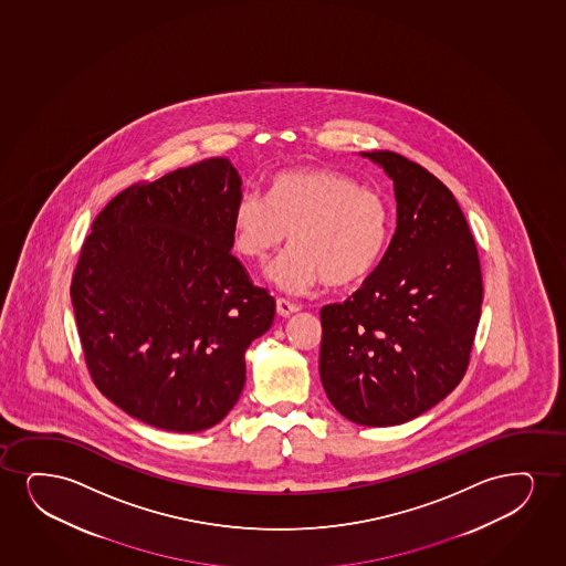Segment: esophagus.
Segmentation results:
<instances>
[{"instance_id":"esophagus-1","label":"esophagus","mask_w":566,"mask_h":566,"mask_svg":"<svg viewBox=\"0 0 566 566\" xmlns=\"http://www.w3.org/2000/svg\"><path fill=\"white\" fill-rule=\"evenodd\" d=\"M298 310H301L298 304L286 301V298H277V314H280L281 317H289V315L296 314Z\"/></svg>"}]
</instances>
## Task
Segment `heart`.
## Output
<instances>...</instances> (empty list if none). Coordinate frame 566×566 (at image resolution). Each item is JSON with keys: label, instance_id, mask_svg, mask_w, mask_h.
Segmentation results:
<instances>
[{"label": "heart", "instance_id": "heart-1", "mask_svg": "<svg viewBox=\"0 0 566 566\" xmlns=\"http://www.w3.org/2000/svg\"><path fill=\"white\" fill-rule=\"evenodd\" d=\"M392 216L387 201L356 179L327 168H302L272 179L268 201L244 193L233 212L237 251L264 265L289 243L294 251L272 270L285 293L317 283L367 280L387 252Z\"/></svg>", "mask_w": 566, "mask_h": 566}]
</instances>
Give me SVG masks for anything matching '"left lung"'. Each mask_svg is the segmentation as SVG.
<instances>
[{"label":"left lung","mask_w":566,"mask_h":566,"mask_svg":"<svg viewBox=\"0 0 566 566\" xmlns=\"http://www.w3.org/2000/svg\"><path fill=\"white\" fill-rule=\"evenodd\" d=\"M359 155L394 181L396 231L361 289L323 306L319 375L340 416L392 427L434 408L463 379L484 289L450 189L392 150Z\"/></svg>","instance_id":"obj_1"}]
</instances>
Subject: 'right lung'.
Wrapping results in <instances>:
<instances>
[{
    "label": "right lung",
    "mask_w": 566,
    "mask_h": 566,
    "mask_svg": "<svg viewBox=\"0 0 566 566\" xmlns=\"http://www.w3.org/2000/svg\"><path fill=\"white\" fill-rule=\"evenodd\" d=\"M228 158L116 195L92 223L71 298L95 387L129 417L201 432L243 392L244 352L275 301L231 254L243 197Z\"/></svg>",
    "instance_id": "add662e5"
}]
</instances>
